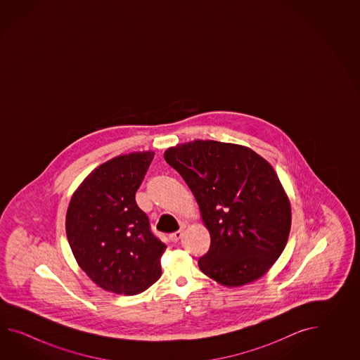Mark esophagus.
<instances>
[{
	"label": "esophagus",
	"instance_id": "esophagus-1",
	"mask_svg": "<svg viewBox=\"0 0 360 360\" xmlns=\"http://www.w3.org/2000/svg\"><path fill=\"white\" fill-rule=\"evenodd\" d=\"M184 236V231L183 230H177V231H175V233H172V234H169V240L171 242H179L180 240V238L183 237Z\"/></svg>",
	"mask_w": 360,
	"mask_h": 360
}]
</instances>
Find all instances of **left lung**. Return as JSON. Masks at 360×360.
I'll return each instance as SVG.
<instances>
[{
    "label": "left lung",
    "instance_id": "left-lung-1",
    "mask_svg": "<svg viewBox=\"0 0 360 360\" xmlns=\"http://www.w3.org/2000/svg\"><path fill=\"white\" fill-rule=\"evenodd\" d=\"M165 160L189 186L210 231L202 273L225 287L265 276L283 252L292 222L273 166L248 146L214 140L171 146Z\"/></svg>",
    "mask_w": 360,
    "mask_h": 360
}]
</instances>
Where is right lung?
Returning a JSON list of instances; mask_svg holds the SVG:
<instances>
[{
    "mask_svg": "<svg viewBox=\"0 0 360 360\" xmlns=\"http://www.w3.org/2000/svg\"><path fill=\"white\" fill-rule=\"evenodd\" d=\"M154 152L122 154L84 177L69 202L65 231L78 266L104 291L134 296L161 278L167 245L154 237L135 194Z\"/></svg>",
    "mask_w": 360,
    "mask_h": 360,
    "instance_id": "right-lung-1",
    "label": "right lung"
}]
</instances>
